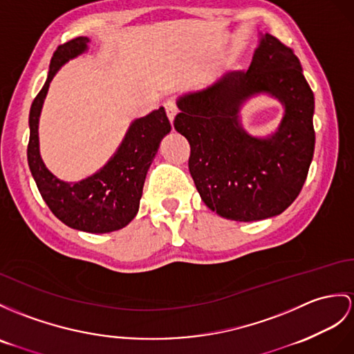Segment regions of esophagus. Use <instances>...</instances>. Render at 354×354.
Wrapping results in <instances>:
<instances>
[{
    "instance_id": "obj_1",
    "label": "esophagus",
    "mask_w": 354,
    "mask_h": 354,
    "mask_svg": "<svg viewBox=\"0 0 354 354\" xmlns=\"http://www.w3.org/2000/svg\"><path fill=\"white\" fill-rule=\"evenodd\" d=\"M163 108H165V111H167V115H168V118H169V122H171V123L174 122V117H176V114H177V106H176L174 100H168V102L163 103Z\"/></svg>"
}]
</instances>
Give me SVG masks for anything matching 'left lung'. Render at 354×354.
Wrapping results in <instances>:
<instances>
[{
    "instance_id": "obj_1",
    "label": "left lung",
    "mask_w": 354,
    "mask_h": 354,
    "mask_svg": "<svg viewBox=\"0 0 354 354\" xmlns=\"http://www.w3.org/2000/svg\"><path fill=\"white\" fill-rule=\"evenodd\" d=\"M266 91L286 106L269 140L249 137L238 124L239 105ZM174 127L189 145V171L201 200L231 221L277 216L296 200L314 156V93L295 50L266 34L245 72L178 100Z\"/></svg>"
}]
</instances>
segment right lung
Masks as SVG:
<instances>
[{
  "mask_svg": "<svg viewBox=\"0 0 354 354\" xmlns=\"http://www.w3.org/2000/svg\"><path fill=\"white\" fill-rule=\"evenodd\" d=\"M87 37L59 45L50 58L48 80L30 109V141L27 149L31 174L49 210L67 227L87 232H111L126 227L140 209L145 176L156 156L160 140L171 131L165 109L159 108L129 129L123 144L97 174L80 183L58 180L43 163L39 153V117L49 82L68 58L87 49Z\"/></svg>",
  "mask_w": 354,
  "mask_h": 354,
  "instance_id": "1",
  "label": "right lung"
}]
</instances>
